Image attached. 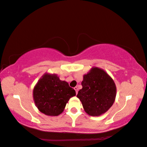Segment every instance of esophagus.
I'll return each instance as SVG.
<instances>
[{
	"label": "esophagus",
	"mask_w": 147,
	"mask_h": 147,
	"mask_svg": "<svg viewBox=\"0 0 147 147\" xmlns=\"http://www.w3.org/2000/svg\"><path fill=\"white\" fill-rule=\"evenodd\" d=\"M74 90H75L76 93V94H78V88L77 86H76V87L74 88Z\"/></svg>",
	"instance_id": "obj_1"
}]
</instances>
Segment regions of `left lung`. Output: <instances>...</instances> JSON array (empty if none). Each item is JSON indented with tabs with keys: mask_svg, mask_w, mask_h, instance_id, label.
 Wrapping results in <instances>:
<instances>
[{
	"mask_svg": "<svg viewBox=\"0 0 147 147\" xmlns=\"http://www.w3.org/2000/svg\"><path fill=\"white\" fill-rule=\"evenodd\" d=\"M82 86V88L78 92L77 97L89 115H102L114 104L116 87L114 80L104 70L92 67L84 76Z\"/></svg>",
	"mask_w": 147,
	"mask_h": 147,
	"instance_id": "1",
	"label": "left lung"
}]
</instances>
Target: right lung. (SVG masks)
<instances>
[{
  "instance_id": "obj_1",
  "label": "right lung",
  "mask_w": 147,
  "mask_h": 147,
  "mask_svg": "<svg viewBox=\"0 0 147 147\" xmlns=\"http://www.w3.org/2000/svg\"><path fill=\"white\" fill-rule=\"evenodd\" d=\"M76 91L67 82L61 81L56 74H45L33 89V99L36 106L47 116H58L63 112L66 104Z\"/></svg>"
}]
</instances>
